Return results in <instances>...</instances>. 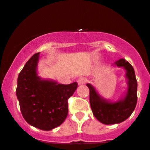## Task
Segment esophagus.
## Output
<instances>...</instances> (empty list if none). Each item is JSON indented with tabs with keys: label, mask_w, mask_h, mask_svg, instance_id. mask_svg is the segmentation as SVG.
I'll return each instance as SVG.
<instances>
[{
	"label": "esophagus",
	"mask_w": 150,
	"mask_h": 150,
	"mask_svg": "<svg viewBox=\"0 0 150 150\" xmlns=\"http://www.w3.org/2000/svg\"><path fill=\"white\" fill-rule=\"evenodd\" d=\"M86 81L87 80L85 78H78V81H77V82H78V85H82V84L86 83Z\"/></svg>",
	"instance_id": "1"
}]
</instances>
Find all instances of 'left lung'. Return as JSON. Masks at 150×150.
Instances as JSON below:
<instances>
[{
	"label": "left lung",
	"instance_id": "left-lung-1",
	"mask_svg": "<svg viewBox=\"0 0 150 150\" xmlns=\"http://www.w3.org/2000/svg\"><path fill=\"white\" fill-rule=\"evenodd\" d=\"M119 67L126 70L127 90L122 99L110 102L102 97L91 84L87 83L89 88V101L93 114L98 121L105 125L121 123L132 114L137 103V81L132 65L124 59L115 62Z\"/></svg>",
	"mask_w": 150,
	"mask_h": 150
}]
</instances>
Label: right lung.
<instances>
[{
  "label": "right lung",
  "mask_w": 150,
  "mask_h": 150,
  "mask_svg": "<svg viewBox=\"0 0 150 150\" xmlns=\"http://www.w3.org/2000/svg\"><path fill=\"white\" fill-rule=\"evenodd\" d=\"M40 53L33 55L19 74L16 94L25 120L36 128L50 130L67 117L68 99L78 83L64 85L42 79L36 72Z\"/></svg>",
  "instance_id": "obj_1"
}]
</instances>
